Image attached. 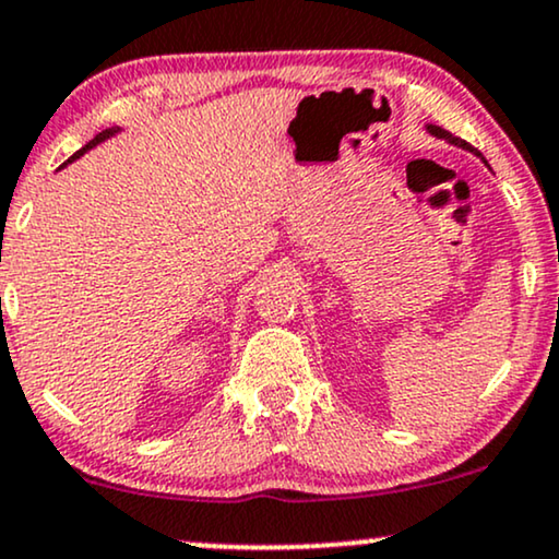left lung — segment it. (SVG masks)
<instances>
[{
	"mask_svg": "<svg viewBox=\"0 0 559 559\" xmlns=\"http://www.w3.org/2000/svg\"><path fill=\"white\" fill-rule=\"evenodd\" d=\"M427 132H430L432 136H438V140H445L448 144H456V147H461V150H469V153H474L477 157H481L477 150L472 147L469 142H464V140H459V136H453L451 132H445V129H440V127H432V123H427ZM481 160H485V157H481ZM485 165H487V160H485Z\"/></svg>",
	"mask_w": 559,
	"mask_h": 559,
	"instance_id": "8db88e82",
	"label": "left lung"
}]
</instances>
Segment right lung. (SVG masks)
Wrapping results in <instances>:
<instances>
[{"mask_svg": "<svg viewBox=\"0 0 559 559\" xmlns=\"http://www.w3.org/2000/svg\"><path fill=\"white\" fill-rule=\"evenodd\" d=\"M121 132V127H111V129H106V132H100V134H95V140H90L87 144H85V147H82V150H78V153H74L72 157H69V160L64 163V165H61V168H67V165L69 163H74V160H80V157L82 155H85L87 153V150H93V147H98V144L100 142H106V140H111V136H116V134H119Z\"/></svg>", "mask_w": 559, "mask_h": 559, "instance_id": "obj_1", "label": "right lung"}]
</instances>
